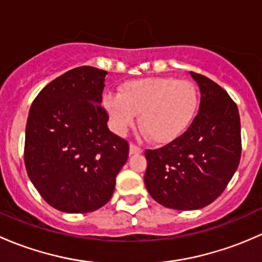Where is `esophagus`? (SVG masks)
<instances>
[{"label": "esophagus", "mask_w": 262, "mask_h": 262, "mask_svg": "<svg viewBox=\"0 0 262 262\" xmlns=\"http://www.w3.org/2000/svg\"><path fill=\"white\" fill-rule=\"evenodd\" d=\"M142 153V149L139 147H137L136 144H130L129 146V155H139Z\"/></svg>", "instance_id": "obj_1"}]
</instances>
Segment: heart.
<instances>
[{"instance_id":"1","label":"heart","mask_w":262,"mask_h":262,"mask_svg":"<svg viewBox=\"0 0 262 262\" xmlns=\"http://www.w3.org/2000/svg\"><path fill=\"white\" fill-rule=\"evenodd\" d=\"M102 102L116 134L124 136L139 115V125L150 141L168 144L190 128L199 106V96L190 81L150 77L126 82L120 94L106 92Z\"/></svg>"}]
</instances>
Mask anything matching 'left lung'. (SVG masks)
<instances>
[{"label":"left lung","instance_id":"left-lung-1","mask_svg":"<svg viewBox=\"0 0 262 262\" xmlns=\"http://www.w3.org/2000/svg\"><path fill=\"white\" fill-rule=\"evenodd\" d=\"M200 89L199 113L185 134L160 149L144 153V184L161 205L196 210L223 192L241 158L237 105L215 82L190 72Z\"/></svg>","mask_w":262,"mask_h":262}]
</instances>
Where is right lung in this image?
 <instances>
[{
  "instance_id": "add662e5",
  "label": "right lung",
  "mask_w": 262,
  "mask_h": 262,
  "mask_svg": "<svg viewBox=\"0 0 262 262\" xmlns=\"http://www.w3.org/2000/svg\"><path fill=\"white\" fill-rule=\"evenodd\" d=\"M106 71L83 66L47 84L29 112L25 167L43 199L64 213H90L113 196L129 146L107 128Z\"/></svg>"
}]
</instances>
